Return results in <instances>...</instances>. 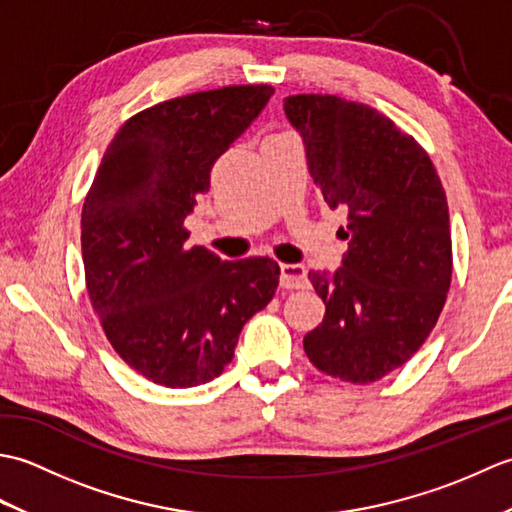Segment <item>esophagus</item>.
Masks as SVG:
<instances>
[{
  "label": "esophagus",
  "instance_id": "esophagus-1",
  "mask_svg": "<svg viewBox=\"0 0 512 512\" xmlns=\"http://www.w3.org/2000/svg\"><path fill=\"white\" fill-rule=\"evenodd\" d=\"M279 270H281V275H279L281 288L299 290V288H306L310 284L306 268H303L301 264H281Z\"/></svg>",
  "mask_w": 512,
  "mask_h": 512
}]
</instances>
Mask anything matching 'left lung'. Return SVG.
<instances>
[{"instance_id":"obj_1","label":"left lung","mask_w":512,"mask_h":512,"mask_svg":"<svg viewBox=\"0 0 512 512\" xmlns=\"http://www.w3.org/2000/svg\"><path fill=\"white\" fill-rule=\"evenodd\" d=\"M284 110L321 200L347 211L350 239L334 275L310 270L325 317L303 350L323 374L374 383L420 350L447 301V195L427 151L374 107L295 94Z\"/></svg>"}]
</instances>
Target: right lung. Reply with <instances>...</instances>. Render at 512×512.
<instances>
[{
    "instance_id": "right-lung-1",
    "label": "right lung",
    "mask_w": 512,
    "mask_h": 512,
    "mask_svg": "<svg viewBox=\"0 0 512 512\" xmlns=\"http://www.w3.org/2000/svg\"><path fill=\"white\" fill-rule=\"evenodd\" d=\"M270 85H226L138 112L107 147L81 213L85 286L107 341L162 387L204 385L279 284L275 259L222 262L184 228L215 160L264 110Z\"/></svg>"
}]
</instances>
